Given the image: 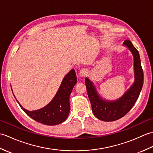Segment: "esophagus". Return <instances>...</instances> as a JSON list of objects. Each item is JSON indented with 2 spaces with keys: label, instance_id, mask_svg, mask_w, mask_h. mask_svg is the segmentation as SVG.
I'll use <instances>...</instances> for the list:
<instances>
[{
  "label": "esophagus",
  "instance_id": "34e87169",
  "mask_svg": "<svg viewBox=\"0 0 153 153\" xmlns=\"http://www.w3.org/2000/svg\"><path fill=\"white\" fill-rule=\"evenodd\" d=\"M87 70L85 69H82L80 71H79V76L81 77H85L86 75H87Z\"/></svg>",
  "mask_w": 153,
  "mask_h": 153
}]
</instances>
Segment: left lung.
<instances>
[{
	"mask_svg": "<svg viewBox=\"0 0 153 153\" xmlns=\"http://www.w3.org/2000/svg\"><path fill=\"white\" fill-rule=\"evenodd\" d=\"M123 45L129 48L134 56L135 82L122 97L113 101L103 100L93 82L87 77L85 79L92 111L97 118L102 121L112 122L124 116L137 101L143 85V71L138 51L129 40H125Z\"/></svg>",
	"mask_w": 153,
	"mask_h": 153,
	"instance_id": "1",
	"label": "left lung"
}]
</instances>
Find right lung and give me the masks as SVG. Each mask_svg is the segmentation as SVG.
Returning <instances> with one entry per match:
<instances>
[{"label": "right lung", "instance_id": "right-lung-1", "mask_svg": "<svg viewBox=\"0 0 153 153\" xmlns=\"http://www.w3.org/2000/svg\"><path fill=\"white\" fill-rule=\"evenodd\" d=\"M76 83V71L72 69L64 77L53 99L47 106L37 110L29 111L23 108L18 100H16L22 109L35 121L48 126L59 124L64 122L69 114L70 96Z\"/></svg>", "mask_w": 153, "mask_h": 153}]
</instances>
